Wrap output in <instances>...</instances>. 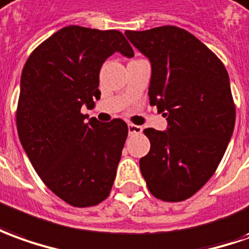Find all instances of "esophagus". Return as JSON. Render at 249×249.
Listing matches in <instances>:
<instances>
[{
    "instance_id": "1",
    "label": "esophagus",
    "mask_w": 249,
    "mask_h": 249,
    "mask_svg": "<svg viewBox=\"0 0 249 249\" xmlns=\"http://www.w3.org/2000/svg\"><path fill=\"white\" fill-rule=\"evenodd\" d=\"M128 134H141L142 133V127L141 126H137V124H133V123H128Z\"/></svg>"
}]
</instances>
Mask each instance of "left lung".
I'll return each instance as SVG.
<instances>
[{
  "label": "left lung",
  "instance_id": "obj_1",
  "mask_svg": "<svg viewBox=\"0 0 249 249\" xmlns=\"http://www.w3.org/2000/svg\"><path fill=\"white\" fill-rule=\"evenodd\" d=\"M124 34L152 63L150 104L168 121L167 131L143 130L150 150L140 160L141 174L157 199L186 200L213 176L232 137L229 75L218 56L183 28Z\"/></svg>",
  "mask_w": 249,
  "mask_h": 249
}]
</instances>
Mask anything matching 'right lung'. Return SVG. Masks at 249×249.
Wrapping results in <instances>:
<instances>
[{
  "label": "right lung",
  "instance_id": "add662e5",
  "mask_svg": "<svg viewBox=\"0 0 249 249\" xmlns=\"http://www.w3.org/2000/svg\"><path fill=\"white\" fill-rule=\"evenodd\" d=\"M115 51L134 55L119 31L68 25L40 43L24 65L18 138L43 183L74 207L107 199L127 138L126 122L87 121L81 112L100 99V68Z\"/></svg>",
  "mask_w": 249,
  "mask_h": 249
}]
</instances>
